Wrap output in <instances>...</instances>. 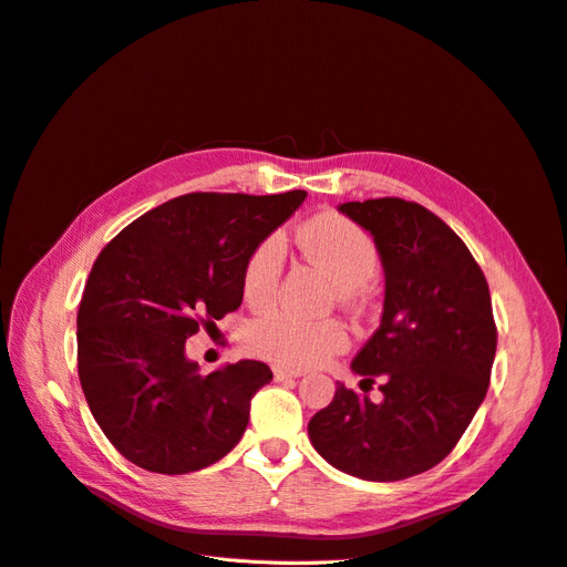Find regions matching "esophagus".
<instances>
[{
	"mask_svg": "<svg viewBox=\"0 0 567 567\" xmlns=\"http://www.w3.org/2000/svg\"><path fill=\"white\" fill-rule=\"evenodd\" d=\"M272 373H275V380H277V382H281V380H290V378H299V375H302V371H297V369H284V365H275Z\"/></svg>",
	"mask_w": 567,
	"mask_h": 567,
	"instance_id": "34e87169",
	"label": "esophagus"
}]
</instances>
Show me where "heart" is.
Here are the masks:
<instances>
[{"label":"heart","mask_w":567,"mask_h":567,"mask_svg":"<svg viewBox=\"0 0 567 567\" xmlns=\"http://www.w3.org/2000/svg\"><path fill=\"white\" fill-rule=\"evenodd\" d=\"M299 247L322 262L339 281L341 299H352L363 284L375 279L380 251L375 240L352 219L339 213H322L299 228ZM284 270V245L277 236L265 238L247 258L243 292L249 305H265L277 292ZM245 343L254 354L297 365L322 363L348 348V331L334 320H307L284 309L258 313L245 331Z\"/></svg>","instance_id":"b5f03b06"}]
</instances>
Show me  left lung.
I'll list each match as a JSON object with an SVG mask.
<instances>
[{
	"label": "left lung",
	"mask_w": 567,
	"mask_h": 567,
	"mask_svg": "<svg viewBox=\"0 0 567 567\" xmlns=\"http://www.w3.org/2000/svg\"><path fill=\"white\" fill-rule=\"evenodd\" d=\"M371 230L386 288L375 334L352 371L382 403L337 384L309 421L313 449L363 481H403L440 464L472 423L489 386L496 324L481 265L435 213L384 196L339 206ZM365 391V389H363Z\"/></svg>",
	"instance_id": "1"
}]
</instances>
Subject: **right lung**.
<instances>
[{"instance_id": "right-lung-1", "label": "right lung", "mask_w": 567, "mask_h": 567, "mask_svg": "<svg viewBox=\"0 0 567 567\" xmlns=\"http://www.w3.org/2000/svg\"><path fill=\"white\" fill-rule=\"evenodd\" d=\"M307 198L192 192L127 224L97 254L78 311V373L114 449L155 474H189L243 437L268 363L202 375L185 339L243 305L249 254Z\"/></svg>"}]
</instances>
